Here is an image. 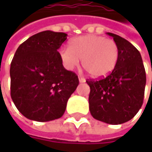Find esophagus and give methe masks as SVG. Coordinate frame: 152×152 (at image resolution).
I'll return each mask as SVG.
<instances>
[{
  "instance_id": "obj_1",
  "label": "esophagus",
  "mask_w": 152,
  "mask_h": 152,
  "mask_svg": "<svg viewBox=\"0 0 152 152\" xmlns=\"http://www.w3.org/2000/svg\"><path fill=\"white\" fill-rule=\"evenodd\" d=\"M79 82L80 83H84V82H85V79L84 78V77H79Z\"/></svg>"
}]
</instances>
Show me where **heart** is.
<instances>
[{"label": "heart", "instance_id": "obj_1", "mask_svg": "<svg viewBox=\"0 0 152 152\" xmlns=\"http://www.w3.org/2000/svg\"><path fill=\"white\" fill-rule=\"evenodd\" d=\"M58 54L67 70L78 67L82 58L83 67L91 76L102 78L113 71L118 61L119 50L113 39L90 34L72 39L69 47L60 48Z\"/></svg>", "mask_w": 152, "mask_h": 152}]
</instances>
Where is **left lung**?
Masks as SVG:
<instances>
[{
	"label": "left lung",
	"instance_id": "obj_1",
	"mask_svg": "<svg viewBox=\"0 0 152 152\" xmlns=\"http://www.w3.org/2000/svg\"><path fill=\"white\" fill-rule=\"evenodd\" d=\"M107 34L118 46V61L107 77L86 80L91 88L90 111L99 121L121 124L132 119L141 107L146 76L140 51L119 35Z\"/></svg>",
	"mask_w": 152,
	"mask_h": 152
}]
</instances>
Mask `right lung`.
I'll return each mask as SVG.
<instances>
[{
	"label": "right lung",
	"mask_w": 152,
	"mask_h": 152,
	"mask_svg": "<svg viewBox=\"0 0 152 152\" xmlns=\"http://www.w3.org/2000/svg\"><path fill=\"white\" fill-rule=\"evenodd\" d=\"M67 34L46 30L25 40L10 67L11 97L25 118L47 122L61 118L79 78L65 69L57 50Z\"/></svg>",
	"instance_id": "right-lung-1"
}]
</instances>
